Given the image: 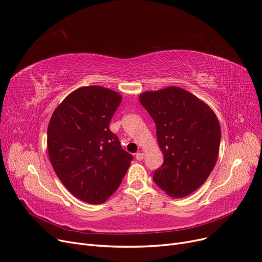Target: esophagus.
Returning <instances> with one entry per match:
<instances>
[{
	"label": "esophagus",
	"instance_id": "1",
	"mask_svg": "<svg viewBox=\"0 0 262 262\" xmlns=\"http://www.w3.org/2000/svg\"><path fill=\"white\" fill-rule=\"evenodd\" d=\"M136 158H137L138 161H142V159L144 158V154L141 153V152H139V153L136 154Z\"/></svg>",
	"mask_w": 262,
	"mask_h": 262
}]
</instances>
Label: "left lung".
Wrapping results in <instances>:
<instances>
[{
    "label": "left lung",
    "instance_id": "obj_1",
    "mask_svg": "<svg viewBox=\"0 0 262 262\" xmlns=\"http://www.w3.org/2000/svg\"><path fill=\"white\" fill-rule=\"evenodd\" d=\"M139 100L155 122L164 155L154 182L170 197L188 196L207 181L217 161V118L206 103L178 86L147 91Z\"/></svg>",
    "mask_w": 262,
    "mask_h": 262
}]
</instances>
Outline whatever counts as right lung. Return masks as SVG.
Listing matches in <instances>:
<instances>
[{
	"instance_id": "obj_1",
	"label": "right lung",
	"mask_w": 262,
	"mask_h": 262,
	"mask_svg": "<svg viewBox=\"0 0 262 262\" xmlns=\"http://www.w3.org/2000/svg\"><path fill=\"white\" fill-rule=\"evenodd\" d=\"M122 96L107 88H79L53 112L48 125L50 163L63 185L84 202H105L133 161L109 124Z\"/></svg>"
}]
</instances>
